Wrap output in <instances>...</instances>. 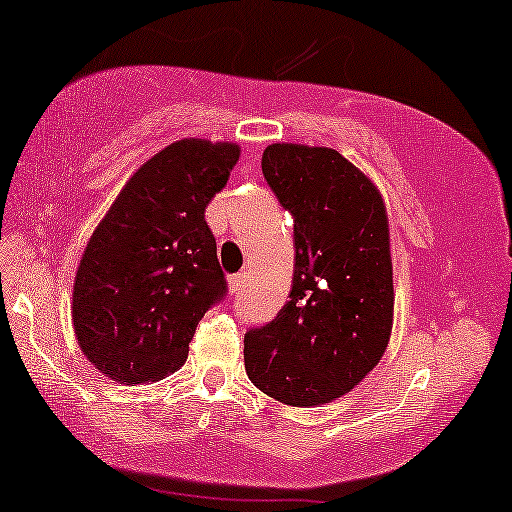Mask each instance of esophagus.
Segmentation results:
<instances>
[{"label":"esophagus","instance_id":"esophagus-1","mask_svg":"<svg viewBox=\"0 0 512 512\" xmlns=\"http://www.w3.org/2000/svg\"><path fill=\"white\" fill-rule=\"evenodd\" d=\"M231 293L233 295H240L242 290H245V283H247V272H238V274H231Z\"/></svg>","mask_w":512,"mask_h":512}]
</instances>
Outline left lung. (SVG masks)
<instances>
[{
	"label": "left lung",
	"mask_w": 512,
	"mask_h": 512,
	"mask_svg": "<svg viewBox=\"0 0 512 512\" xmlns=\"http://www.w3.org/2000/svg\"><path fill=\"white\" fill-rule=\"evenodd\" d=\"M263 176L293 215L295 272L286 306L247 329V375L279 403H329L364 380L387 350V212L371 180L332 148L267 146Z\"/></svg>",
	"instance_id": "left-lung-1"
}]
</instances>
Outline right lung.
Listing matches in <instances>:
<instances>
[{"label":"right lung","instance_id":"right-lung-1","mask_svg":"<svg viewBox=\"0 0 512 512\" xmlns=\"http://www.w3.org/2000/svg\"><path fill=\"white\" fill-rule=\"evenodd\" d=\"M235 144L183 139L123 187L77 267L80 348L116 382L162 380L183 366L199 320L229 293L206 206L238 162Z\"/></svg>","mask_w":512,"mask_h":512}]
</instances>
